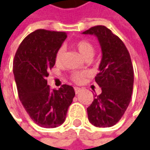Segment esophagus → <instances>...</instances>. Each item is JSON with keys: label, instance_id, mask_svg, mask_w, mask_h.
<instances>
[{"label": "esophagus", "instance_id": "34e87169", "mask_svg": "<svg viewBox=\"0 0 150 150\" xmlns=\"http://www.w3.org/2000/svg\"><path fill=\"white\" fill-rule=\"evenodd\" d=\"M81 88H78V87H75V88H74V91H75V93H76V94H78V93H80V92H81Z\"/></svg>", "mask_w": 150, "mask_h": 150}]
</instances>
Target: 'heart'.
I'll return each mask as SVG.
<instances>
[{
	"instance_id": "1",
	"label": "heart",
	"mask_w": 150,
	"mask_h": 150,
	"mask_svg": "<svg viewBox=\"0 0 150 150\" xmlns=\"http://www.w3.org/2000/svg\"><path fill=\"white\" fill-rule=\"evenodd\" d=\"M75 47L78 49V52L85 59L89 58V57H93V53H94V47L88 40H80V41H78L75 43ZM63 53H64V47H59L57 49L56 54H55V62L57 64H59L61 62L62 58V56H63ZM83 73L76 72V73H73L72 76H71V79H72L73 82L78 83H81L82 82V80L83 78Z\"/></svg>"
}]
</instances>
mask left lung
I'll use <instances>...</instances> for the list:
<instances>
[{
  "instance_id": "1",
  "label": "left lung",
  "mask_w": 150,
  "mask_h": 150,
  "mask_svg": "<svg viewBox=\"0 0 150 150\" xmlns=\"http://www.w3.org/2000/svg\"><path fill=\"white\" fill-rule=\"evenodd\" d=\"M95 35L102 49L99 72L95 82L102 89L88 108L91 124L112 127L121 119L131 100L134 68L127 47L118 36L104 26H95L83 32Z\"/></svg>"
}]
</instances>
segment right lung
Wrapping results in <instances>:
<instances>
[{
  "label": "right lung",
  "instance_id": "right-lung-1",
  "mask_svg": "<svg viewBox=\"0 0 150 150\" xmlns=\"http://www.w3.org/2000/svg\"><path fill=\"white\" fill-rule=\"evenodd\" d=\"M66 38V32L38 29L24 38L15 54L13 73L19 98L30 118L43 128H56L65 121L75 96L72 86L51 89L47 80L55 54Z\"/></svg>",
  "mask_w": 150,
  "mask_h": 150
}]
</instances>
